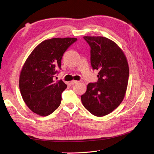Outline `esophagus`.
Returning a JSON list of instances; mask_svg holds the SVG:
<instances>
[{
	"instance_id": "obj_1",
	"label": "esophagus",
	"mask_w": 154,
	"mask_h": 154,
	"mask_svg": "<svg viewBox=\"0 0 154 154\" xmlns=\"http://www.w3.org/2000/svg\"><path fill=\"white\" fill-rule=\"evenodd\" d=\"M79 82L78 81H76V80H72L71 82V85H74V84H76V83H78Z\"/></svg>"
}]
</instances>
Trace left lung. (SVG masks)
Instances as JSON below:
<instances>
[{"instance_id":"obj_1","label":"left lung","mask_w":154,"mask_h":154,"mask_svg":"<svg viewBox=\"0 0 154 154\" xmlns=\"http://www.w3.org/2000/svg\"><path fill=\"white\" fill-rule=\"evenodd\" d=\"M91 47V63L98 71L96 83H89L81 96L85 108L97 117L112 112L124 99L129 67L126 56L117 44L106 37L83 36Z\"/></svg>"}]
</instances>
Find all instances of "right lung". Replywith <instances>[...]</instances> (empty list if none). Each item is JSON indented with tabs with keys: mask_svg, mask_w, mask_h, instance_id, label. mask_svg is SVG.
I'll return each mask as SVG.
<instances>
[{
	"mask_svg": "<svg viewBox=\"0 0 154 154\" xmlns=\"http://www.w3.org/2000/svg\"><path fill=\"white\" fill-rule=\"evenodd\" d=\"M76 38H53L42 42L32 51L23 66L19 88L28 108L41 116H47L61 103L62 92L67 88L62 80L53 77L61 69L63 54Z\"/></svg>",
	"mask_w": 154,
	"mask_h": 154,
	"instance_id": "obj_1",
	"label": "right lung"
}]
</instances>
